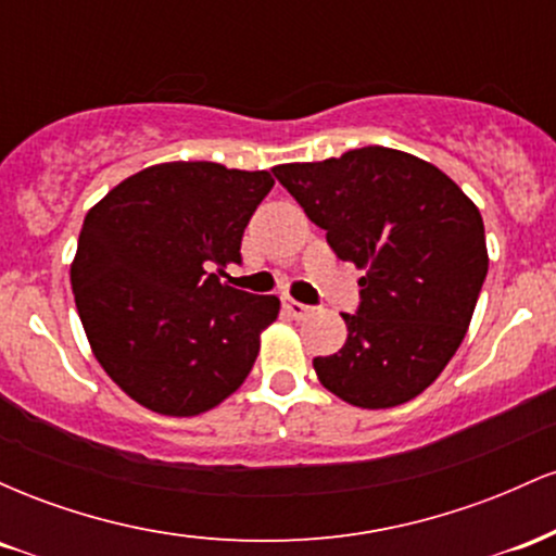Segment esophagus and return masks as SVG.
Masks as SVG:
<instances>
[{
    "label": "esophagus",
    "mask_w": 556,
    "mask_h": 556,
    "mask_svg": "<svg viewBox=\"0 0 556 556\" xmlns=\"http://www.w3.org/2000/svg\"><path fill=\"white\" fill-rule=\"evenodd\" d=\"M282 305H285L287 314H290L292 318H298V321H300V318L311 316V311H314V308H311V305L298 303V300H292V298H285V300H282Z\"/></svg>",
    "instance_id": "1"
}]
</instances>
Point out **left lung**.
<instances>
[{
  "instance_id": "8db88e82",
  "label": "left lung",
  "mask_w": 556,
  "mask_h": 556,
  "mask_svg": "<svg viewBox=\"0 0 556 556\" xmlns=\"http://www.w3.org/2000/svg\"><path fill=\"white\" fill-rule=\"evenodd\" d=\"M274 177L353 261L361 305L348 340L314 358L318 381L355 407L418 397L460 348L489 271L476 203L442 169L384 146L340 159L279 164Z\"/></svg>"
}]
</instances>
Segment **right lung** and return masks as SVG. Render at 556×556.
Returning <instances> with one entry per match:
<instances>
[{
	"label": "right lung",
	"instance_id": "obj_1",
	"mask_svg": "<svg viewBox=\"0 0 556 556\" xmlns=\"http://www.w3.org/2000/svg\"><path fill=\"white\" fill-rule=\"evenodd\" d=\"M271 188L264 169L167 162L86 214L70 266L75 305L96 361L138 405L190 418L251 374L279 298L235 290L215 271L240 264L242 232Z\"/></svg>",
	"mask_w": 556,
	"mask_h": 556
}]
</instances>
